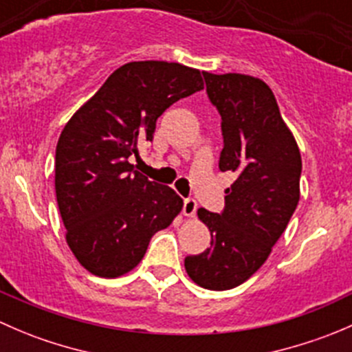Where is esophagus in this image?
<instances>
[{
    "instance_id": "1",
    "label": "esophagus",
    "mask_w": 352,
    "mask_h": 352,
    "mask_svg": "<svg viewBox=\"0 0 352 352\" xmlns=\"http://www.w3.org/2000/svg\"><path fill=\"white\" fill-rule=\"evenodd\" d=\"M196 211H197L196 199H186V201H184V214H186L187 218H194V216H196Z\"/></svg>"
}]
</instances>
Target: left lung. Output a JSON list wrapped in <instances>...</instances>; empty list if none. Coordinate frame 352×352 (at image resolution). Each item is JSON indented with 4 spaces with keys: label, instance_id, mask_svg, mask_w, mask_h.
<instances>
[{
    "label": "left lung",
    "instance_id": "obj_1",
    "mask_svg": "<svg viewBox=\"0 0 352 352\" xmlns=\"http://www.w3.org/2000/svg\"><path fill=\"white\" fill-rule=\"evenodd\" d=\"M212 104L221 113L219 170L235 173L221 214L197 209L211 232V247L184 261L197 286L225 291L240 286L267 261L300 201L301 155L261 78L202 71Z\"/></svg>",
    "mask_w": 352,
    "mask_h": 352
}]
</instances>
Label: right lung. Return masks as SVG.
Here are the masks:
<instances>
[{
    "label": "right lung",
    "mask_w": 352,
    "mask_h": 352,
    "mask_svg": "<svg viewBox=\"0 0 352 352\" xmlns=\"http://www.w3.org/2000/svg\"><path fill=\"white\" fill-rule=\"evenodd\" d=\"M202 88L194 67L133 61L117 67L67 120L56 146V199L67 247L94 276L133 271L151 236L182 211L175 190L148 180L129 156L151 141L170 105Z\"/></svg>",
    "instance_id": "obj_1"
}]
</instances>
